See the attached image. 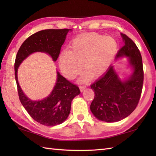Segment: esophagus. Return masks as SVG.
Masks as SVG:
<instances>
[{
  "label": "esophagus",
  "instance_id": "obj_1",
  "mask_svg": "<svg viewBox=\"0 0 156 156\" xmlns=\"http://www.w3.org/2000/svg\"><path fill=\"white\" fill-rule=\"evenodd\" d=\"M79 88H80V91H81V92L84 91V89L86 88V86H84V85L80 86V87H79Z\"/></svg>",
  "mask_w": 156,
  "mask_h": 156
}]
</instances>
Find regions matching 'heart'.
I'll list each match as a JSON object with an SVG mask.
<instances>
[{"mask_svg": "<svg viewBox=\"0 0 156 156\" xmlns=\"http://www.w3.org/2000/svg\"><path fill=\"white\" fill-rule=\"evenodd\" d=\"M59 56V69L66 78L73 80L80 74L82 64L85 72L80 82L97 78L107 70L118 50L116 39L97 33H88L74 38Z\"/></svg>", "mask_w": 156, "mask_h": 156, "instance_id": "obj_1", "label": "heart"}]
</instances>
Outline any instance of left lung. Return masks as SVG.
I'll list each match as a JSON object with an SVG mask.
<instances>
[{"instance_id":"left-lung-1","label":"left lung","mask_w":156,"mask_h":156,"mask_svg":"<svg viewBox=\"0 0 156 156\" xmlns=\"http://www.w3.org/2000/svg\"><path fill=\"white\" fill-rule=\"evenodd\" d=\"M124 45L116 58L129 57L133 72L127 80L122 81L111 66L101 78L90 85L94 98L90 111L96 118L111 122L128 117L140 101L144 84V69L141 53L137 45L127 35L121 34Z\"/></svg>"}]
</instances>
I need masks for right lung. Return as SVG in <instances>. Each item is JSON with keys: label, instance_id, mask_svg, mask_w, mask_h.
I'll list each match as a JSON object with an SVG mask.
<instances>
[{"label": "right lung", "instance_id": "1", "mask_svg": "<svg viewBox=\"0 0 156 156\" xmlns=\"http://www.w3.org/2000/svg\"><path fill=\"white\" fill-rule=\"evenodd\" d=\"M69 30L71 29H45L35 33L23 43L15 58V76L19 100L35 121L45 126L51 127L66 121L70 112L72 99L80 93V89L58 72L57 81L51 94L41 101H31L20 88L17 69L26 58L37 51L47 53L55 62Z\"/></svg>", "mask_w": 156, "mask_h": 156}]
</instances>
